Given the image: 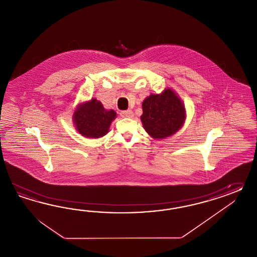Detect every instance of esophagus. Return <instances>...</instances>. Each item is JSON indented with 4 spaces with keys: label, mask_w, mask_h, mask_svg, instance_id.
Segmentation results:
<instances>
[{
    "label": "esophagus",
    "mask_w": 257,
    "mask_h": 257,
    "mask_svg": "<svg viewBox=\"0 0 257 257\" xmlns=\"http://www.w3.org/2000/svg\"><path fill=\"white\" fill-rule=\"evenodd\" d=\"M120 116H121L122 118H132L133 116H134V114H133L132 110L121 111V112H120Z\"/></svg>",
    "instance_id": "esophagus-1"
}]
</instances>
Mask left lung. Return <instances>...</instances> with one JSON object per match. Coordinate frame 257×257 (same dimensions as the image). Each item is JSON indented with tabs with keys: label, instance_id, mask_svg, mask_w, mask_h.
Returning <instances> with one entry per match:
<instances>
[{
	"label": "left lung",
	"instance_id": "1",
	"mask_svg": "<svg viewBox=\"0 0 257 257\" xmlns=\"http://www.w3.org/2000/svg\"><path fill=\"white\" fill-rule=\"evenodd\" d=\"M141 120L147 133L154 139H166L181 128L185 110L180 98L167 89L161 94H151L142 104Z\"/></svg>",
	"mask_w": 257,
	"mask_h": 257
}]
</instances>
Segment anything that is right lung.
<instances>
[{"label": "right lung", "mask_w": 257, "mask_h": 257, "mask_svg": "<svg viewBox=\"0 0 257 257\" xmlns=\"http://www.w3.org/2000/svg\"><path fill=\"white\" fill-rule=\"evenodd\" d=\"M116 118V112L106 110L101 102L91 99L80 104L74 113L76 130L86 138L98 139L108 132L111 121Z\"/></svg>", "instance_id": "right-lung-1"}]
</instances>
